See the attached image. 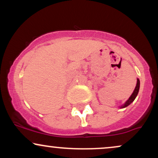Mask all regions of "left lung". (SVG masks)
Here are the masks:
<instances>
[{
  "label": "left lung",
  "instance_id": "left-lung-1",
  "mask_svg": "<svg viewBox=\"0 0 158 158\" xmlns=\"http://www.w3.org/2000/svg\"><path fill=\"white\" fill-rule=\"evenodd\" d=\"M139 80L138 79H137V85H136L135 89V90H134L133 94H131V97H129V99H128V100L126 101V102L125 103L124 105H123L122 106H121V108H126V107H127V106H129V105L131 104V103L132 102H133L134 100H135V98H136V97H137V94H138V92H139Z\"/></svg>",
  "mask_w": 158,
  "mask_h": 158
}]
</instances>
